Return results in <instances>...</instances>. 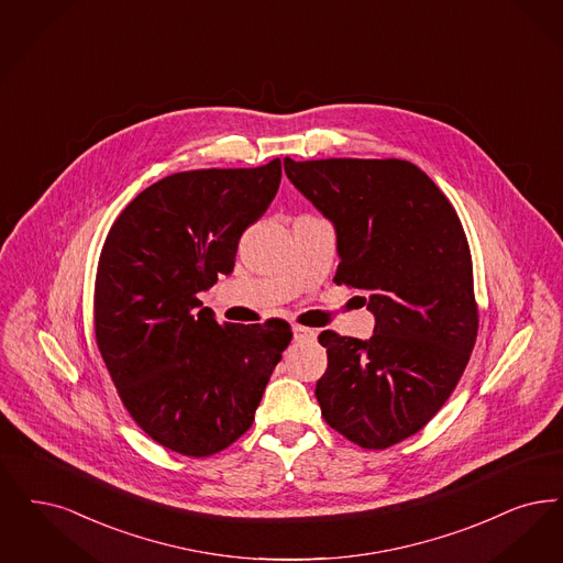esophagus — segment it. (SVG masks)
Returning a JSON list of instances; mask_svg holds the SVG:
<instances>
[{
  "label": "esophagus",
  "instance_id": "esophagus-1",
  "mask_svg": "<svg viewBox=\"0 0 563 563\" xmlns=\"http://www.w3.org/2000/svg\"><path fill=\"white\" fill-rule=\"evenodd\" d=\"M314 338L316 333L312 329L301 327V324H295V327H292V339H295V341H312Z\"/></svg>",
  "mask_w": 563,
  "mask_h": 563
}]
</instances>
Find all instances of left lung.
<instances>
[{
  "label": "left lung",
  "mask_w": 563,
  "mask_h": 563,
  "mask_svg": "<svg viewBox=\"0 0 563 563\" xmlns=\"http://www.w3.org/2000/svg\"><path fill=\"white\" fill-rule=\"evenodd\" d=\"M285 174L338 230L335 283L364 291L373 338L322 331L324 421L362 449H389L444 406L475 338L472 251L444 192L402 158H285Z\"/></svg>",
  "instance_id": "8db88e82"
}]
</instances>
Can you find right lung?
I'll use <instances>...</instances> for the list:
<instances>
[{
    "label": "right lung",
    "instance_id": "1",
    "mask_svg": "<svg viewBox=\"0 0 563 563\" xmlns=\"http://www.w3.org/2000/svg\"><path fill=\"white\" fill-rule=\"evenodd\" d=\"M280 158L155 181L111 225L93 287V331L119 398L144 433L209 456L253 423L289 322H218L199 292L234 271L239 239L280 184Z\"/></svg>",
    "mask_w": 563,
    "mask_h": 563
}]
</instances>
